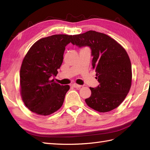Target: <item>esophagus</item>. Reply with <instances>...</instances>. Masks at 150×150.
I'll list each match as a JSON object with an SVG mask.
<instances>
[{
	"label": "esophagus",
	"instance_id": "1",
	"mask_svg": "<svg viewBox=\"0 0 150 150\" xmlns=\"http://www.w3.org/2000/svg\"><path fill=\"white\" fill-rule=\"evenodd\" d=\"M73 86L75 88H80L81 87H82L81 85H79V84H73Z\"/></svg>",
	"mask_w": 150,
	"mask_h": 150
}]
</instances>
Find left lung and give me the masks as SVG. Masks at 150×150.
Here are the masks:
<instances>
[{
	"instance_id": "8db88e82",
	"label": "left lung",
	"mask_w": 150,
	"mask_h": 150,
	"mask_svg": "<svg viewBox=\"0 0 150 150\" xmlns=\"http://www.w3.org/2000/svg\"><path fill=\"white\" fill-rule=\"evenodd\" d=\"M73 39V45L91 48L92 66L100 83L90 88L91 95L86 103L98 112L114 110L125 99L132 86V64L126 51L115 40L95 31L75 35Z\"/></svg>"
}]
</instances>
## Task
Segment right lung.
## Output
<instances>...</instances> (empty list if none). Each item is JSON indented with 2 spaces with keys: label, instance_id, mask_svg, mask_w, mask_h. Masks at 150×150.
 Here are the masks:
<instances>
[{
  "label": "right lung",
  "instance_id": "obj_1",
  "mask_svg": "<svg viewBox=\"0 0 150 150\" xmlns=\"http://www.w3.org/2000/svg\"><path fill=\"white\" fill-rule=\"evenodd\" d=\"M73 36L53 35L40 39L30 47L20 70L22 100L32 112L47 116L62 106L69 86H61L53 80L63 61L67 44Z\"/></svg>",
  "mask_w": 150,
  "mask_h": 150
}]
</instances>
